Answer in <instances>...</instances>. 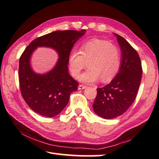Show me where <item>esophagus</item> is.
I'll return each mask as SVG.
<instances>
[{
    "instance_id": "1",
    "label": "esophagus",
    "mask_w": 159,
    "mask_h": 159,
    "mask_svg": "<svg viewBox=\"0 0 159 159\" xmlns=\"http://www.w3.org/2000/svg\"><path fill=\"white\" fill-rule=\"evenodd\" d=\"M86 87H86L85 85H79V87H78V89H79V90H80V89H85Z\"/></svg>"
}]
</instances>
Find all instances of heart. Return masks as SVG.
I'll return each mask as SVG.
<instances>
[{"label":"heart","instance_id":"obj_1","mask_svg":"<svg viewBox=\"0 0 159 159\" xmlns=\"http://www.w3.org/2000/svg\"><path fill=\"white\" fill-rule=\"evenodd\" d=\"M86 63L89 68L79 76L80 81L91 83L100 79L102 83L109 82L120 71V52L107 40L93 39L84 43L80 52L73 50L70 54L69 67L74 77L79 75Z\"/></svg>","mask_w":159,"mask_h":159}]
</instances>
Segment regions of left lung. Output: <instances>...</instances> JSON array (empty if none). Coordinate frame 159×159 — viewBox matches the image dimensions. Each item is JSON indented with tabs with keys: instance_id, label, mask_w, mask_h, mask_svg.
<instances>
[{
	"instance_id": "left-lung-1",
	"label": "left lung",
	"mask_w": 159,
	"mask_h": 159,
	"mask_svg": "<svg viewBox=\"0 0 159 159\" xmlns=\"http://www.w3.org/2000/svg\"><path fill=\"white\" fill-rule=\"evenodd\" d=\"M115 35L121 52L120 69L109 84L97 89L93 104L94 112L104 119L120 116L129 109L137 96L143 72L137 52L122 37Z\"/></svg>"
}]
</instances>
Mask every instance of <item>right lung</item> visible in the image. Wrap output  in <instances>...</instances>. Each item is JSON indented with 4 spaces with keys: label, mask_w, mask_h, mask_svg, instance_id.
Wrapping results in <instances>:
<instances>
[{
    "label": "right lung",
    "mask_w": 159,
    "mask_h": 159,
    "mask_svg": "<svg viewBox=\"0 0 159 159\" xmlns=\"http://www.w3.org/2000/svg\"><path fill=\"white\" fill-rule=\"evenodd\" d=\"M85 30L57 31L36 38L26 47L19 61V83L26 103L35 113L52 117L60 113L69 102L70 94L79 84L68 72L70 51ZM38 47L55 49L59 59L54 68L46 74H37L31 68L30 59Z\"/></svg>",
    "instance_id": "right-lung-1"
}]
</instances>
